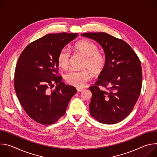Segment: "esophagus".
<instances>
[{"instance_id":"obj_1","label":"esophagus","mask_w":157,"mask_h":157,"mask_svg":"<svg viewBox=\"0 0 157 157\" xmlns=\"http://www.w3.org/2000/svg\"><path fill=\"white\" fill-rule=\"evenodd\" d=\"M76 89H77V91H78V92H81V91H83L84 89H83V88H81V87H77Z\"/></svg>"}]
</instances>
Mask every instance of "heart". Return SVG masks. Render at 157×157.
Returning a JSON list of instances; mask_svg holds the SVG:
<instances>
[{
	"label": "heart",
	"instance_id": "obj_1",
	"mask_svg": "<svg viewBox=\"0 0 157 157\" xmlns=\"http://www.w3.org/2000/svg\"><path fill=\"white\" fill-rule=\"evenodd\" d=\"M75 50L85 57L83 61V68H88L94 75H98L104 70L106 64L105 56L99 53V48L93 42L82 40L75 43ZM71 57L70 51L63 48L58 55V63L61 68H68ZM91 73L87 70H71L64 76L66 81L68 84L78 87H82L90 79Z\"/></svg>",
	"mask_w": 157,
	"mask_h": 157
}]
</instances>
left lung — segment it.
Instances as JSON below:
<instances>
[{"label":"left lung","instance_id":"1","mask_svg":"<svg viewBox=\"0 0 157 157\" xmlns=\"http://www.w3.org/2000/svg\"><path fill=\"white\" fill-rule=\"evenodd\" d=\"M81 36L96 41L102 47L106 59L98 80L89 87L92 93L90 114L102 124L118 123L131 113L140 96V61L122 40L104 32L85 33ZM99 85L105 89H100Z\"/></svg>","mask_w":157,"mask_h":157}]
</instances>
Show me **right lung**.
<instances>
[{
	"instance_id": "1",
	"label": "right lung",
	"mask_w": 157,
	"mask_h": 157,
	"mask_svg": "<svg viewBox=\"0 0 157 157\" xmlns=\"http://www.w3.org/2000/svg\"><path fill=\"white\" fill-rule=\"evenodd\" d=\"M78 35L48 34L30 43L20 55L15 71V93L25 113L38 123H55L77 92L57 75L59 51ZM54 83L57 86L52 90Z\"/></svg>"
}]
</instances>
